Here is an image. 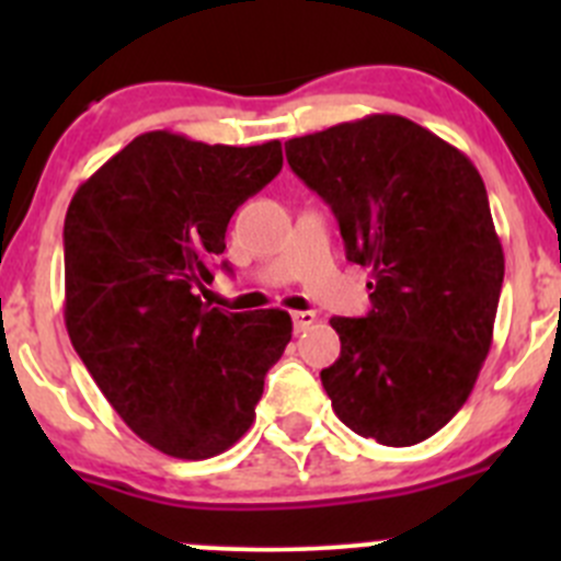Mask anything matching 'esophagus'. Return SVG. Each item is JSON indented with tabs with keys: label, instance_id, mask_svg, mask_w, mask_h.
Returning <instances> with one entry per match:
<instances>
[{
	"label": "esophagus",
	"instance_id": "esophagus-1",
	"mask_svg": "<svg viewBox=\"0 0 561 561\" xmlns=\"http://www.w3.org/2000/svg\"><path fill=\"white\" fill-rule=\"evenodd\" d=\"M314 322H317L314 312H293V328H296V333L307 331V328H312Z\"/></svg>",
	"mask_w": 561,
	"mask_h": 561
}]
</instances>
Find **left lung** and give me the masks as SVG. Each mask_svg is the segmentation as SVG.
I'll use <instances>...</instances> for the list:
<instances>
[{
  "instance_id": "8db88e82",
  "label": "left lung",
  "mask_w": 561,
  "mask_h": 561,
  "mask_svg": "<svg viewBox=\"0 0 561 561\" xmlns=\"http://www.w3.org/2000/svg\"><path fill=\"white\" fill-rule=\"evenodd\" d=\"M293 173L336 214L347 260L371 271V312L331 317L320 371L344 426L390 448L437 434L463 407L494 339L505 254L478 168L396 113L285 144Z\"/></svg>"
}]
</instances>
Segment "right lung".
<instances>
[{
    "instance_id": "obj_1",
    "label": "right lung",
    "mask_w": 561,
    "mask_h": 561,
    "mask_svg": "<svg viewBox=\"0 0 561 561\" xmlns=\"http://www.w3.org/2000/svg\"><path fill=\"white\" fill-rule=\"evenodd\" d=\"M282 171V144L208 146L154 129L72 195L65 325L122 421L160 454L201 461L254 421L290 314L201 301L236 208Z\"/></svg>"
}]
</instances>
